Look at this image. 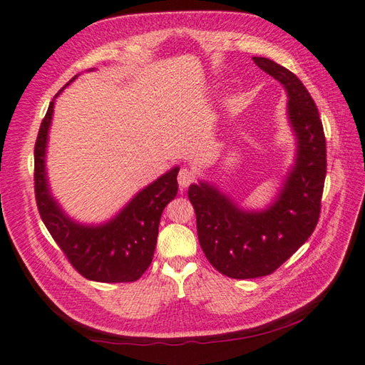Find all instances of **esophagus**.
<instances>
[{"label": "esophagus", "instance_id": "34e87169", "mask_svg": "<svg viewBox=\"0 0 365 365\" xmlns=\"http://www.w3.org/2000/svg\"><path fill=\"white\" fill-rule=\"evenodd\" d=\"M177 180H178V185H180L182 188H187L188 185H191L192 182L196 180V174H195V170L190 169V168H182V169H180V173H178Z\"/></svg>", "mask_w": 365, "mask_h": 365}]
</instances>
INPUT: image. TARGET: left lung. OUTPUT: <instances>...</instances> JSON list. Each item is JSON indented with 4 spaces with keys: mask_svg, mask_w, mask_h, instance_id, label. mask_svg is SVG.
Here are the masks:
<instances>
[{
    "mask_svg": "<svg viewBox=\"0 0 365 365\" xmlns=\"http://www.w3.org/2000/svg\"><path fill=\"white\" fill-rule=\"evenodd\" d=\"M256 66L283 85L296 155L282 190L262 210H247L209 182L192 183L199 244L218 272L231 278L272 274L304 245L319 218L326 178V139L317 104L304 83L280 64L253 56Z\"/></svg>",
    "mask_w": 365,
    "mask_h": 365,
    "instance_id": "8db88e82",
    "label": "left lung"
}]
</instances>
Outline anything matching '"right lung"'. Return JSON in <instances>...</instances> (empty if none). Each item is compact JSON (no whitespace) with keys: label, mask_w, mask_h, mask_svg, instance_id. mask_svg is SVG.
Wrapping results in <instances>:
<instances>
[{"label":"right lung","mask_w":365,"mask_h":365,"mask_svg":"<svg viewBox=\"0 0 365 365\" xmlns=\"http://www.w3.org/2000/svg\"><path fill=\"white\" fill-rule=\"evenodd\" d=\"M55 98L42 120L34 145V191L39 215L78 274L101 283L135 282L153 259L161 213L177 196L180 168H173L140 190L106 223H78L56 202L47 178L46 153Z\"/></svg>","instance_id":"right-lung-1"}]
</instances>
